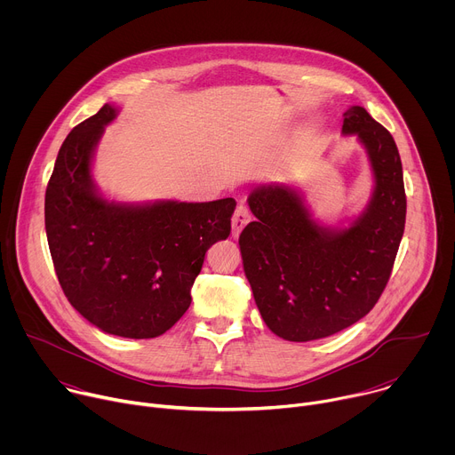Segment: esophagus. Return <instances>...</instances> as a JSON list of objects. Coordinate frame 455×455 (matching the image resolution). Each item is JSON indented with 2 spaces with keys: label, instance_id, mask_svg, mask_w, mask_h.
I'll return each instance as SVG.
<instances>
[{
  "label": "esophagus",
  "instance_id": "1",
  "mask_svg": "<svg viewBox=\"0 0 455 455\" xmlns=\"http://www.w3.org/2000/svg\"><path fill=\"white\" fill-rule=\"evenodd\" d=\"M251 221V214L248 211V207L244 204H239L235 212H234V218H232V235L237 237L241 234V230Z\"/></svg>",
  "mask_w": 455,
  "mask_h": 455
}]
</instances>
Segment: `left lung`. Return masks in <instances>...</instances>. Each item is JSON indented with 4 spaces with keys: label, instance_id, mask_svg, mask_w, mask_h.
Instances as JSON below:
<instances>
[{
    "label": "left lung",
    "instance_id": "1",
    "mask_svg": "<svg viewBox=\"0 0 455 455\" xmlns=\"http://www.w3.org/2000/svg\"><path fill=\"white\" fill-rule=\"evenodd\" d=\"M342 133L358 137L374 174L372 198L347 228L318 225L288 185L248 196L255 221L239 235L243 268L267 326L290 342L326 339L363 318L403 237L407 198L393 135L362 106L344 113Z\"/></svg>",
    "mask_w": 455,
    "mask_h": 455
}]
</instances>
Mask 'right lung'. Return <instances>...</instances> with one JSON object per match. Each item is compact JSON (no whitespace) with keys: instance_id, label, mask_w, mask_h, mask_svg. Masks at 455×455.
Returning a JSON list of instances; mask_svg holds the SVG:
<instances>
[{"instance_id":"add662e5","label":"right lung","mask_w":455,"mask_h":455,"mask_svg":"<svg viewBox=\"0 0 455 455\" xmlns=\"http://www.w3.org/2000/svg\"><path fill=\"white\" fill-rule=\"evenodd\" d=\"M116 108L76 125L62 142L44 196V228L59 284L104 333L155 339L190 306L207 250L230 234L234 198L125 205L92 180L93 149Z\"/></svg>"}]
</instances>
